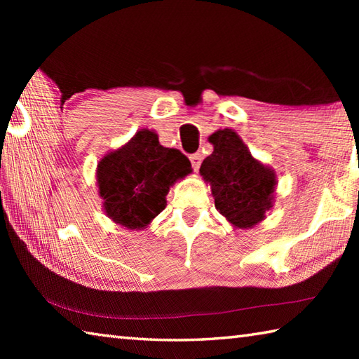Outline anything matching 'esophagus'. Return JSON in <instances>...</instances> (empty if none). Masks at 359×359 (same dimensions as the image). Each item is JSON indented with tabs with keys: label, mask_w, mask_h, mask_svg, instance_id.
Returning <instances> with one entry per match:
<instances>
[{
	"label": "esophagus",
	"mask_w": 359,
	"mask_h": 359,
	"mask_svg": "<svg viewBox=\"0 0 359 359\" xmlns=\"http://www.w3.org/2000/svg\"><path fill=\"white\" fill-rule=\"evenodd\" d=\"M190 161H191V166L194 171H198L199 166H201V161H203V155L201 154H193L190 156Z\"/></svg>",
	"instance_id": "34e87169"
}]
</instances>
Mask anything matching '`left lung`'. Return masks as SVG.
Segmentation results:
<instances>
[{
  "instance_id": "8db88e82",
  "label": "left lung",
  "mask_w": 359,
  "mask_h": 359,
  "mask_svg": "<svg viewBox=\"0 0 359 359\" xmlns=\"http://www.w3.org/2000/svg\"><path fill=\"white\" fill-rule=\"evenodd\" d=\"M209 141L214 151L199 172L212 187L215 208L234 226L252 228L272 208L276 174L255 160L233 130L217 131Z\"/></svg>"
}]
</instances>
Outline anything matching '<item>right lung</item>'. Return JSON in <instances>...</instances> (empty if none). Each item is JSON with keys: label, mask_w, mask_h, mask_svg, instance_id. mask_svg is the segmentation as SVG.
Here are the masks:
<instances>
[{"label": "right lung", "mask_w": 359, "mask_h": 359, "mask_svg": "<svg viewBox=\"0 0 359 359\" xmlns=\"http://www.w3.org/2000/svg\"><path fill=\"white\" fill-rule=\"evenodd\" d=\"M190 172L180 150L163 147L154 131L141 130L102 158L96 177L106 214L121 226L141 229L166 208L169 187Z\"/></svg>", "instance_id": "obj_1"}]
</instances>
